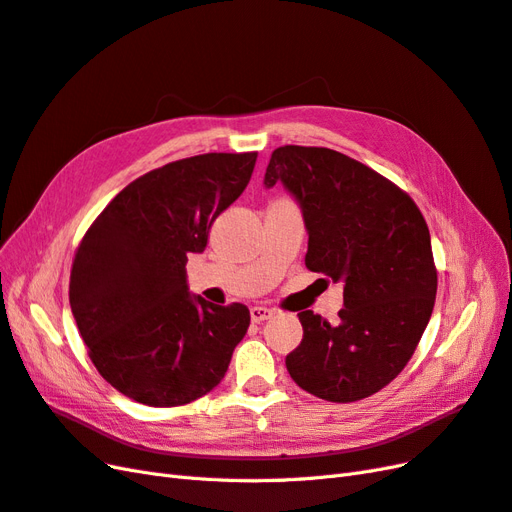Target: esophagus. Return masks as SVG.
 I'll list each match as a JSON object with an SVG mask.
<instances>
[{"instance_id": "obj_1", "label": "esophagus", "mask_w": 512, "mask_h": 512, "mask_svg": "<svg viewBox=\"0 0 512 512\" xmlns=\"http://www.w3.org/2000/svg\"><path fill=\"white\" fill-rule=\"evenodd\" d=\"M271 309L269 307H262V305H256V307H252L250 309V316H252V322H262V320H267V318H271Z\"/></svg>"}]
</instances>
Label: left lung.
<instances>
[{"mask_svg": "<svg viewBox=\"0 0 512 512\" xmlns=\"http://www.w3.org/2000/svg\"><path fill=\"white\" fill-rule=\"evenodd\" d=\"M275 183L303 211L305 267L344 284L337 324L299 312L288 374L335 404L365 399L408 365L431 318L438 271L427 222L393 181L327 147H277L265 173L267 188Z\"/></svg>", "mask_w": 512, "mask_h": 512, "instance_id": "obj_1", "label": "left lung"}]
</instances>
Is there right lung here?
<instances>
[{
  "instance_id": "obj_1",
  "label": "right lung",
  "mask_w": 512,
  "mask_h": 512,
  "mask_svg": "<svg viewBox=\"0 0 512 512\" xmlns=\"http://www.w3.org/2000/svg\"><path fill=\"white\" fill-rule=\"evenodd\" d=\"M258 153H203L126 185L74 254L70 307L100 376L153 408L207 395L250 327L243 303L188 290L190 254L205 252L218 215L245 190Z\"/></svg>"
}]
</instances>
